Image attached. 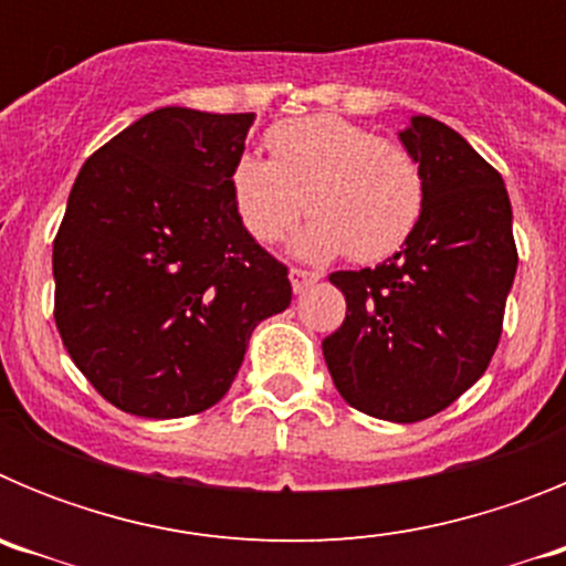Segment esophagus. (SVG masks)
<instances>
[{
  "instance_id": "obj_1",
  "label": "esophagus",
  "mask_w": 566,
  "mask_h": 566,
  "mask_svg": "<svg viewBox=\"0 0 566 566\" xmlns=\"http://www.w3.org/2000/svg\"><path fill=\"white\" fill-rule=\"evenodd\" d=\"M289 280H292L294 294H300V292H306L308 286H314V283L319 280V274L308 272V269H292V272H289Z\"/></svg>"
}]
</instances>
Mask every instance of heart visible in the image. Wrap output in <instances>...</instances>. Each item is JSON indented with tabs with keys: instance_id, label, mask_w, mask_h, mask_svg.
<instances>
[{
	"instance_id": "1",
	"label": "heart",
	"mask_w": 566,
	"mask_h": 566,
	"mask_svg": "<svg viewBox=\"0 0 566 566\" xmlns=\"http://www.w3.org/2000/svg\"><path fill=\"white\" fill-rule=\"evenodd\" d=\"M269 158L243 153L232 167V201L258 243H277L303 214L314 218L297 249L306 258L382 260L417 227L422 169L402 144L339 118L308 115L266 135Z\"/></svg>"
}]
</instances>
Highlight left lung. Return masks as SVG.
<instances>
[{
  "instance_id": "8db88e82",
  "label": "left lung",
  "mask_w": 566,
  "mask_h": 566,
  "mask_svg": "<svg viewBox=\"0 0 566 566\" xmlns=\"http://www.w3.org/2000/svg\"><path fill=\"white\" fill-rule=\"evenodd\" d=\"M399 142L422 169V214L394 258L328 277L345 319L323 357L352 408L419 422L488 371L518 252L502 175L457 129L413 115Z\"/></svg>"
}]
</instances>
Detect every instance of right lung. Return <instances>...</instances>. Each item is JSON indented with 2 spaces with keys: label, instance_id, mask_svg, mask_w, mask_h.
Wrapping results in <instances>:
<instances>
[{
  "label": "right lung",
  "instance_id": "1",
  "mask_svg": "<svg viewBox=\"0 0 566 566\" xmlns=\"http://www.w3.org/2000/svg\"><path fill=\"white\" fill-rule=\"evenodd\" d=\"M254 113L161 107L90 155L53 240L56 328L122 411L192 417L229 391L289 269L240 223L232 167Z\"/></svg>",
  "mask_w": 566,
  "mask_h": 566
}]
</instances>
